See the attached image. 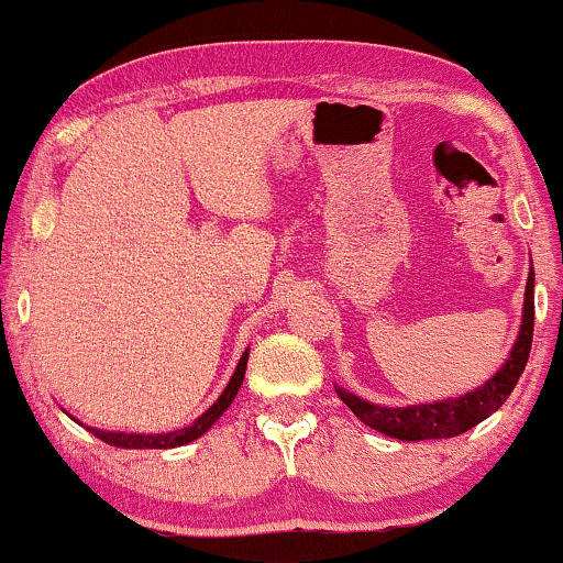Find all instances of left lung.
I'll return each instance as SVG.
<instances>
[{"mask_svg":"<svg viewBox=\"0 0 563 563\" xmlns=\"http://www.w3.org/2000/svg\"><path fill=\"white\" fill-rule=\"evenodd\" d=\"M536 273L528 277V288H525V317L519 327V338L511 347L507 364L499 368L494 379H488L483 387L462 397H450V400L431 402V405H412V408H382L372 405L361 397L340 393L343 402L351 408L372 429L387 433V437L402 441H421V439H450L457 433L471 431L473 426L486 421L490 412H496L507 402L511 389L517 387L519 376L530 358L532 345V327H536Z\"/></svg>","mask_w":563,"mask_h":563,"instance_id":"obj_1","label":"left lung"}]
</instances>
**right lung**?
Instances as JSON below:
<instances>
[{"label":"right lung","instance_id":"1","mask_svg":"<svg viewBox=\"0 0 563 563\" xmlns=\"http://www.w3.org/2000/svg\"><path fill=\"white\" fill-rule=\"evenodd\" d=\"M246 358H249V353L241 355V361H239L236 372H233V376H231L229 387L223 389V395L218 397L216 405H212L205 416H199L197 421L189 426V429H179V431H170V433H122V431L113 433V431H101V429H90V431L96 433L101 441H106V444L122 446V450H170V446L189 444V441L202 437V433L208 431L220 416H223L225 408L233 402V397L239 395V387H241V382H244V374H246Z\"/></svg>","mask_w":563,"mask_h":563}]
</instances>
